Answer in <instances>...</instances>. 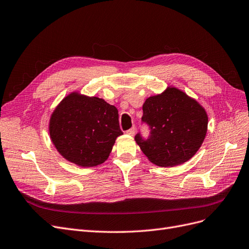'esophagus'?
Returning <instances> with one entry per match:
<instances>
[{
    "label": "esophagus",
    "mask_w": 249,
    "mask_h": 249,
    "mask_svg": "<svg viewBox=\"0 0 249 249\" xmlns=\"http://www.w3.org/2000/svg\"><path fill=\"white\" fill-rule=\"evenodd\" d=\"M126 133H127V134H129V135H131V136H132V135H134V134H135V127L133 126L132 128H130L129 130H127V131H126Z\"/></svg>",
    "instance_id": "1"
}]
</instances>
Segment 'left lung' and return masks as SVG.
Wrapping results in <instances>:
<instances>
[{"instance_id":"obj_1","label":"left lung","mask_w":249,"mask_h":249,"mask_svg":"<svg viewBox=\"0 0 249 249\" xmlns=\"http://www.w3.org/2000/svg\"><path fill=\"white\" fill-rule=\"evenodd\" d=\"M142 122L150 126L151 135L135 142L148 159L161 167H173L189 161L207 132L208 117L204 107L185 92L167 87L161 94L146 98L142 106Z\"/></svg>"}]
</instances>
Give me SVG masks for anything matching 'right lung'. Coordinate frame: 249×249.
Returning a JSON list of instances; mask_svg holds the SVG:
<instances>
[{"label":"right lung","mask_w":249,"mask_h":249,"mask_svg":"<svg viewBox=\"0 0 249 249\" xmlns=\"http://www.w3.org/2000/svg\"><path fill=\"white\" fill-rule=\"evenodd\" d=\"M49 133L62 157L81 167L104 163L117 137L123 134L116 107L79 92H71L55 107Z\"/></svg>","instance_id":"obj_1"}]
</instances>
